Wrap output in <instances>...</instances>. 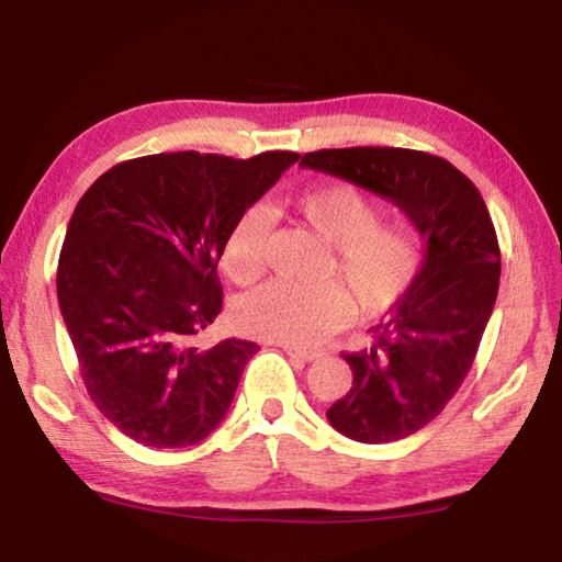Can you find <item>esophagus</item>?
<instances>
[{
    "label": "esophagus",
    "mask_w": 562,
    "mask_h": 562,
    "mask_svg": "<svg viewBox=\"0 0 562 562\" xmlns=\"http://www.w3.org/2000/svg\"><path fill=\"white\" fill-rule=\"evenodd\" d=\"M282 347L284 355H290L292 359H300V361H315L322 357L319 349H307V347H297V345H278Z\"/></svg>",
    "instance_id": "esophagus-1"
}]
</instances>
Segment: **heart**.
<instances>
[{
	"mask_svg": "<svg viewBox=\"0 0 562 562\" xmlns=\"http://www.w3.org/2000/svg\"><path fill=\"white\" fill-rule=\"evenodd\" d=\"M292 207L312 231L331 245L322 284L270 282L247 294L240 325L255 337L284 345H315L345 327L355 310L364 317L384 315L414 282L424 265L418 227L402 217H382V205L351 183H322L292 198ZM272 215L252 205L233 223L223 243V270L237 284H252L265 270Z\"/></svg>",
	"mask_w": 562,
	"mask_h": 562,
	"instance_id": "b5f03b06",
	"label": "heart"
}]
</instances>
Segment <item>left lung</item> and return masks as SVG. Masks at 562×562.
Segmentation results:
<instances>
[{
  "mask_svg": "<svg viewBox=\"0 0 562 562\" xmlns=\"http://www.w3.org/2000/svg\"><path fill=\"white\" fill-rule=\"evenodd\" d=\"M300 166L345 178L396 203L426 240L422 272L376 327L372 349L341 355L351 389L329 424L361 443L424 429L459 392L496 304V227L469 178L446 158L412 148H322Z\"/></svg>",
  "mask_w": 562,
  "mask_h": 562,
  "instance_id": "obj_1",
  "label": "left lung"
}]
</instances>
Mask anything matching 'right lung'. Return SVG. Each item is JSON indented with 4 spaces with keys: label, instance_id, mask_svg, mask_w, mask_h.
I'll use <instances>...</instances> for the list:
<instances>
[{
    "label": "right lung",
    "instance_id": "right-lung-1",
    "mask_svg": "<svg viewBox=\"0 0 562 562\" xmlns=\"http://www.w3.org/2000/svg\"><path fill=\"white\" fill-rule=\"evenodd\" d=\"M300 154L180 150L123 160L81 195L56 270L64 325L99 412L154 449L203 441L260 347L201 335L223 310L233 223Z\"/></svg>",
    "mask_w": 562,
    "mask_h": 562
}]
</instances>
